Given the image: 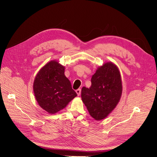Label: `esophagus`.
I'll return each mask as SVG.
<instances>
[{
    "label": "esophagus",
    "mask_w": 157,
    "mask_h": 157,
    "mask_svg": "<svg viewBox=\"0 0 157 157\" xmlns=\"http://www.w3.org/2000/svg\"><path fill=\"white\" fill-rule=\"evenodd\" d=\"M76 93H77L78 96H80V94H81V89H78L76 91Z\"/></svg>",
    "instance_id": "1"
}]
</instances>
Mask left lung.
<instances>
[{
    "label": "left lung",
    "instance_id": "8db88e82",
    "mask_svg": "<svg viewBox=\"0 0 157 157\" xmlns=\"http://www.w3.org/2000/svg\"><path fill=\"white\" fill-rule=\"evenodd\" d=\"M122 93L119 70L114 63L107 62L98 68L92 76L91 87L82 88L81 98L90 116L100 121L106 118L116 108Z\"/></svg>",
    "mask_w": 157,
    "mask_h": 157
}]
</instances>
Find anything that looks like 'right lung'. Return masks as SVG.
I'll list each match as a JSON object with an SVG mask.
<instances>
[{
  "instance_id": "add662e5",
  "label": "right lung",
  "mask_w": 157,
  "mask_h": 157,
  "mask_svg": "<svg viewBox=\"0 0 157 157\" xmlns=\"http://www.w3.org/2000/svg\"><path fill=\"white\" fill-rule=\"evenodd\" d=\"M64 69L58 61L52 60L42 67L35 78L33 89L35 99L48 114L57 113L77 96L64 75Z\"/></svg>"
}]
</instances>
